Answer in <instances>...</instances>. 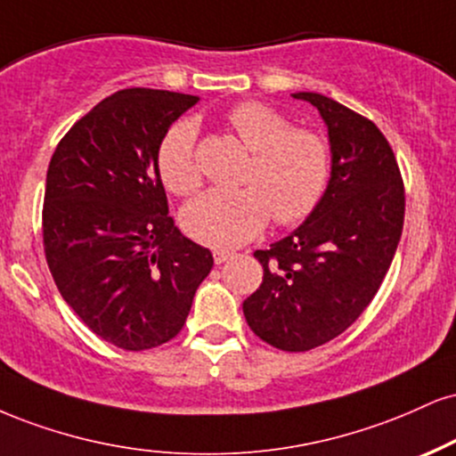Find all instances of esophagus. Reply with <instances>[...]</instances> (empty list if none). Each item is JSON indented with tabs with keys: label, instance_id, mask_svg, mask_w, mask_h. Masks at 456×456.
Listing matches in <instances>:
<instances>
[{
	"label": "esophagus",
	"instance_id": "1",
	"mask_svg": "<svg viewBox=\"0 0 456 456\" xmlns=\"http://www.w3.org/2000/svg\"><path fill=\"white\" fill-rule=\"evenodd\" d=\"M233 256H235L233 250H214V263H216V265L232 261Z\"/></svg>",
	"mask_w": 456,
	"mask_h": 456
}]
</instances>
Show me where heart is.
Wrapping results in <instances>:
<instances>
[{"label":"heart","instance_id":"heart-1","mask_svg":"<svg viewBox=\"0 0 456 456\" xmlns=\"http://www.w3.org/2000/svg\"><path fill=\"white\" fill-rule=\"evenodd\" d=\"M227 120L252 152L242 174L246 186L208 191L180 214L189 238L216 250L246 244L263 232L272 214L282 224L304 221L321 204L331 175L327 142L314 131L290 129L276 110L246 102L235 106ZM195 138V120L183 118L159 144V175L175 195H191L201 184Z\"/></svg>","mask_w":456,"mask_h":456}]
</instances>
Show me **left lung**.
<instances>
[{
  "instance_id": "1",
  "label": "left lung",
  "mask_w": 456,
  "mask_h": 456,
  "mask_svg": "<svg viewBox=\"0 0 456 456\" xmlns=\"http://www.w3.org/2000/svg\"><path fill=\"white\" fill-rule=\"evenodd\" d=\"M327 127L331 175L304 223L256 250L261 287L244 299L263 342L304 353L346 331L385 281L403 229L405 195L393 148L371 120L321 93H293Z\"/></svg>"
}]
</instances>
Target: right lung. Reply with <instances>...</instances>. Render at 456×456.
<instances>
[{
	"label": "right lung",
	"mask_w": 456,
	"mask_h": 456,
	"mask_svg": "<svg viewBox=\"0 0 456 456\" xmlns=\"http://www.w3.org/2000/svg\"><path fill=\"white\" fill-rule=\"evenodd\" d=\"M200 97L125 89L59 142L46 172L42 233L61 297L123 350L161 346L183 329L214 259L169 216L157 151Z\"/></svg>",
	"instance_id": "right-lung-1"
}]
</instances>
